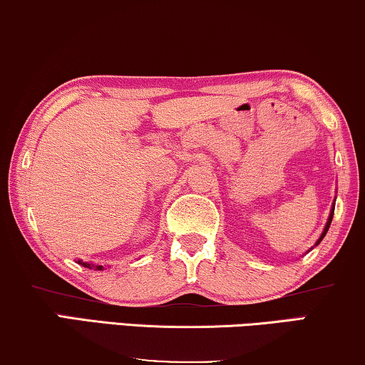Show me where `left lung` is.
Segmentation results:
<instances>
[{
    "mask_svg": "<svg viewBox=\"0 0 365 365\" xmlns=\"http://www.w3.org/2000/svg\"><path fill=\"white\" fill-rule=\"evenodd\" d=\"M332 215H334V207H332V210H331V215H329V219H327V224H326V227H324V232H323V235H321V237H319V240H318V244H319V242H321V240H323V239H324V235H326V232H327V229H329V225H331V220H332ZM318 244H316V245H318Z\"/></svg>",
    "mask_w": 365,
    "mask_h": 365,
    "instance_id": "8db88e82",
    "label": "left lung"
}]
</instances>
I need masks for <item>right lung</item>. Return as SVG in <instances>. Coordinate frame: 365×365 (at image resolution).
I'll return each mask as SVG.
<instances>
[{
	"mask_svg": "<svg viewBox=\"0 0 365 365\" xmlns=\"http://www.w3.org/2000/svg\"><path fill=\"white\" fill-rule=\"evenodd\" d=\"M78 263H81V265L86 267V268H92L93 267L92 263H87V262H82V260H78ZM97 270H102V267H97Z\"/></svg>",
	"mask_w": 365,
	"mask_h": 365,
	"instance_id": "1",
	"label": "right lung"
}]
</instances>
